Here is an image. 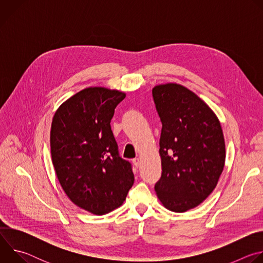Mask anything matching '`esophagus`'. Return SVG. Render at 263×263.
Wrapping results in <instances>:
<instances>
[{"mask_svg":"<svg viewBox=\"0 0 263 263\" xmlns=\"http://www.w3.org/2000/svg\"><path fill=\"white\" fill-rule=\"evenodd\" d=\"M133 163H134V165H135L136 167H138V166L140 165V158H138V157H137V158H134V159H133Z\"/></svg>","mask_w":263,"mask_h":263,"instance_id":"obj_1","label":"esophagus"}]
</instances>
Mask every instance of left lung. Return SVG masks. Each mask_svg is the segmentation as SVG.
Segmentation results:
<instances>
[{
	"mask_svg": "<svg viewBox=\"0 0 263 263\" xmlns=\"http://www.w3.org/2000/svg\"><path fill=\"white\" fill-rule=\"evenodd\" d=\"M152 92L162 123L155 192L166 209L185 212L203 203L218 182L226 160L222 129L213 110L187 87L158 84Z\"/></svg>",
	"mask_w": 263,
	"mask_h": 263,
	"instance_id": "8db88e82",
	"label": "left lung"
}]
</instances>
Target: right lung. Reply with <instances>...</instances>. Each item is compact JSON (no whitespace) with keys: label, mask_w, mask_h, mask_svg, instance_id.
Returning a JSON list of instances; mask_svg holds the SVG:
<instances>
[{"label":"right lung","mask_w":263,"mask_h":263,"mask_svg":"<svg viewBox=\"0 0 263 263\" xmlns=\"http://www.w3.org/2000/svg\"><path fill=\"white\" fill-rule=\"evenodd\" d=\"M126 93L86 87L64 101L51 126V155L57 179L81 209L103 215L119 208L134 183L131 164L121 158L110 122Z\"/></svg>","instance_id":"obj_1"}]
</instances>
